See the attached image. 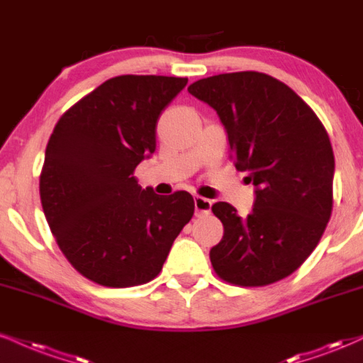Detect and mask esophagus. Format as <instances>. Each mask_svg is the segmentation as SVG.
<instances>
[{
    "label": "esophagus",
    "mask_w": 363,
    "mask_h": 363,
    "mask_svg": "<svg viewBox=\"0 0 363 363\" xmlns=\"http://www.w3.org/2000/svg\"><path fill=\"white\" fill-rule=\"evenodd\" d=\"M211 201L206 198H201V196H196L194 198V209L196 215H208L211 211Z\"/></svg>",
    "instance_id": "obj_1"
}]
</instances>
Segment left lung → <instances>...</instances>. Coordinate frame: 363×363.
<instances>
[{"label":"left lung","instance_id":"8db88e82","mask_svg":"<svg viewBox=\"0 0 363 363\" xmlns=\"http://www.w3.org/2000/svg\"><path fill=\"white\" fill-rule=\"evenodd\" d=\"M187 91L216 111L230 159L255 186L247 216L223 201L211 206L225 228L209 250L213 269L237 286L291 276L316 248L333 208L335 157L325 126L289 86L267 74H218Z\"/></svg>","mask_w":363,"mask_h":363}]
</instances>
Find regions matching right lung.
Masks as SVG:
<instances>
[{
	"mask_svg": "<svg viewBox=\"0 0 363 363\" xmlns=\"http://www.w3.org/2000/svg\"><path fill=\"white\" fill-rule=\"evenodd\" d=\"M186 84V77H111L65 111L50 135L43 213L65 259L99 286L157 277L194 215L189 193L159 196L133 176L155 152L160 113Z\"/></svg>",
	"mask_w": 363,
	"mask_h": 363,
	"instance_id": "obj_1",
	"label": "right lung"
}]
</instances>
